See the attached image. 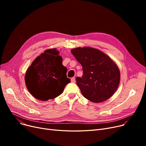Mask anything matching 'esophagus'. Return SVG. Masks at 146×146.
Returning a JSON list of instances; mask_svg holds the SVG:
<instances>
[{
	"label": "esophagus",
	"mask_w": 146,
	"mask_h": 146,
	"mask_svg": "<svg viewBox=\"0 0 146 146\" xmlns=\"http://www.w3.org/2000/svg\"><path fill=\"white\" fill-rule=\"evenodd\" d=\"M71 82L72 83H75L76 82V79H75V78H72L71 79Z\"/></svg>",
	"instance_id": "esophagus-1"
}]
</instances>
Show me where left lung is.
<instances>
[{
	"instance_id": "obj_1",
	"label": "left lung",
	"mask_w": 146,
	"mask_h": 146,
	"mask_svg": "<svg viewBox=\"0 0 146 146\" xmlns=\"http://www.w3.org/2000/svg\"><path fill=\"white\" fill-rule=\"evenodd\" d=\"M71 52L83 68L82 78L77 77L76 80L83 96L98 103L113 95L119 84L120 72L112 60L91 47H78Z\"/></svg>"
}]
</instances>
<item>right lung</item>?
Instances as JSON below:
<instances>
[{
  "mask_svg": "<svg viewBox=\"0 0 146 146\" xmlns=\"http://www.w3.org/2000/svg\"><path fill=\"white\" fill-rule=\"evenodd\" d=\"M56 48L48 49L38 56L25 74L26 86L33 96L41 101H48L63 93L70 82L67 69L62 64L63 58Z\"/></svg>",
  "mask_w": 146,
  "mask_h": 146,
  "instance_id": "1",
  "label": "right lung"
}]
</instances>
